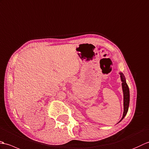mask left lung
I'll return each instance as SVG.
<instances>
[{"instance_id": "obj_1", "label": "left lung", "mask_w": 149, "mask_h": 149, "mask_svg": "<svg viewBox=\"0 0 149 149\" xmlns=\"http://www.w3.org/2000/svg\"><path fill=\"white\" fill-rule=\"evenodd\" d=\"M119 74L120 75V79L122 82V87L124 94V113L121 120L119 121L120 122L122 119H123L127 113L129 105H130V89H129L128 85L126 83V81H125V78L124 74L122 73V72H120Z\"/></svg>"}]
</instances>
